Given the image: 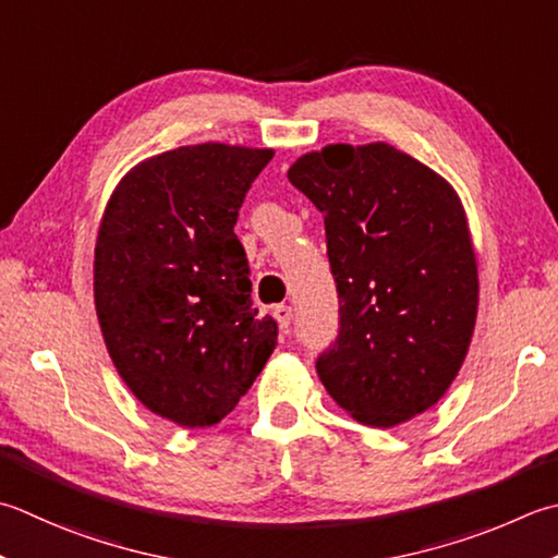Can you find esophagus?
I'll list each match as a JSON object with an SVG mask.
<instances>
[{"label": "esophagus", "mask_w": 558, "mask_h": 558, "mask_svg": "<svg viewBox=\"0 0 558 558\" xmlns=\"http://www.w3.org/2000/svg\"><path fill=\"white\" fill-rule=\"evenodd\" d=\"M272 316H276V322L280 326V331H288L290 329V322H292V307L288 304H278L276 310H272Z\"/></svg>", "instance_id": "esophagus-1"}]
</instances>
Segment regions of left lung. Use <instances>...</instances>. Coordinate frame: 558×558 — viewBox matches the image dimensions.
Instances as JSON below:
<instances>
[{"label":"left lung","mask_w":558,"mask_h":558,"mask_svg":"<svg viewBox=\"0 0 558 558\" xmlns=\"http://www.w3.org/2000/svg\"><path fill=\"white\" fill-rule=\"evenodd\" d=\"M288 179L324 215L338 338L316 373L373 428L428 411L472 343L478 276L460 195L387 142L326 145Z\"/></svg>","instance_id":"1"}]
</instances>
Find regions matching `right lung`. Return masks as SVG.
I'll return each instance as SVG.
<instances>
[{
    "mask_svg": "<svg viewBox=\"0 0 558 558\" xmlns=\"http://www.w3.org/2000/svg\"><path fill=\"white\" fill-rule=\"evenodd\" d=\"M270 159L272 149L222 142L149 157L120 179L98 227L94 302L108 355L151 413L183 428L220 423L278 343L234 234Z\"/></svg>",
    "mask_w": 558,
    "mask_h": 558,
    "instance_id": "obj_1",
    "label": "right lung"
}]
</instances>
